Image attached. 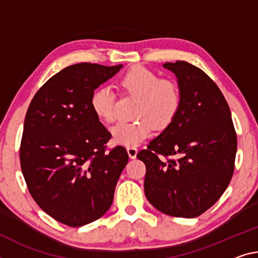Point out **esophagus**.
<instances>
[{"instance_id": "1", "label": "esophagus", "mask_w": 258, "mask_h": 258, "mask_svg": "<svg viewBox=\"0 0 258 258\" xmlns=\"http://www.w3.org/2000/svg\"><path fill=\"white\" fill-rule=\"evenodd\" d=\"M127 154L130 158H137V155H138V148L137 147H127Z\"/></svg>"}]
</instances>
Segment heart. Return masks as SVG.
Instances as JSON below:
<instances>
[{
  "mask_svg": "<svg viewBox=\"0 0 258 258\" xmlns=\"http://www.w3.org/2000/svg\"><path fill=\"white\" fill-rule=\"evenodd\" d=\"M126 93L138 96L137 121H120L111 134L114 142L124 146H137L150 136L155 126L165 128L174 120L181 107L179 86L170 79H161L156 72L142 65L126 71L120 79ZM91 108L99 119L111 122L116 119V97L105 86L96 88L91 96Z\"/></svg>",
  "mask_w": 258,
  "mask_h": 258,
  "instance_id": "1",
  "label": "heart"
}]
</instances>
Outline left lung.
Returning a JSON list of instances; mask_svg holds the SVG:
<instances>
[{"label": "left lung", "instance_id": "1", "mask_svg": "<svg viewBox=\"0 0 258 258\" xmlns=\"http://www.w3.org/2000/svg\"><path fill=\"white\" fill-rule=\"evenodd\" d=\"M163 67L177 77L181 107L137 157L146 164L145 194L151 206L194 218L214 206L231 181L236 133L227 102L209 76L183 60Z\"/></svg>", "mask_w": 258, "mask_h": 258}]
</instances>
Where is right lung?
Masks as SVG:
<instances>
[{
  "instance_id": "right-lung-1",
  "label": "right lung",
  "mask_w": 258,
  "mask_h": 258,
  "mask_svg": "<svg viewBox=\"0 0 258 258\" xmlns=\"http://www.w3.org/2000/svg\"><path fill=\"white\" fill-rule=\"evenodd\" d=\"M79 63L41 87L27 109L20 166L28 191L57 222L79 227L102 217L128 162L121 146L107 150L111 134L91 108L93 92L120 70Z\"/></svg>"
}]
</instances>
